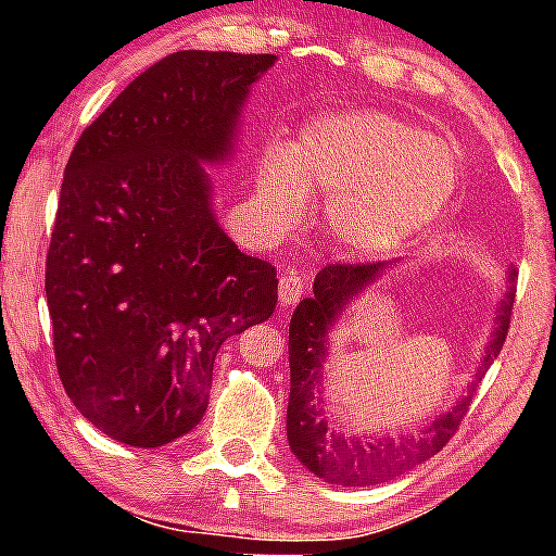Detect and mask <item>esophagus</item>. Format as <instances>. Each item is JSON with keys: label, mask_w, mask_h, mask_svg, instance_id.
<instances>
[{"label": "esophagus", "mask_w": 556, "mask_h": 556, "mask_svg": "<svg viewBox=\"0 0 556 556\" xmlns=\"http://www.w3.org/2000/svg\"><path fill=\"white\" fill-rule=\"evenodd\" d=\"M303 288H306V283H303V278L299 276V273H293V270L283 273V276H280V280H278V301H280V306H286V308L295 306V303L301 301Z\"/></svg>", "instance_id": "1"}]
</instances>
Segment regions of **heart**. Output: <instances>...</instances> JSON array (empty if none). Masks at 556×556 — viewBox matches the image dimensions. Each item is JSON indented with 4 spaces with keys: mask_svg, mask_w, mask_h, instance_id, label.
<instances>
[{
    "mask_svg": "<svg viewBox=\"0 0 556 556\" xmlns=\"http://www.w3.org/2000/svg\"><path fill=\"white\" fill-rule=\"evenodd\" d=\"M460 181L451 143L382 111L316 116L291 149L270 147L261 197L276 223H295L308 192L329 197L326 227L359 257L392 253L435 223Z\"/></svg>",
    "mask_w": 556,
    "mask_h": 556,
    "instance_id": "1",
    "label": "heart"
}]
</instances>
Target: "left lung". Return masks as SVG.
Segmentation results:
<instances>
[{
    "instance_id": "1",
    "label": "left lung",
    "mask_w": 556,
    "mask_h": 556,
    "mask_svg": "<svg viewBox=\"0 0 556 556\" xmlns=\"http://www.w3.org/2000/svg\"><path fill=\"white\" fill-rule=\"evenodd\" d=\"M384 268L387 263L326 265L314 280V295L299 303L291 326H288V364H291V394H288L286 415L288 443H291L295 458L311 473L337 485L384 483L435 455L460 428V420L466 417L470 400H473L476 384L481 382L485 369L498 356L506 341L508 324H511L516 270L508 273V293L498 306L496 326H493L481 367L468 387V394L455 402L451 413L435 417L417 438L407 435L392 440L390 435H377L367 440L364 435H344V430L333 428L326 420V409L316 397L321 392V369L326 354H329L326 337L337 318L346 311L349 301L359 299L364 288L379 280Z\"/></svg>"
}]
</instances>
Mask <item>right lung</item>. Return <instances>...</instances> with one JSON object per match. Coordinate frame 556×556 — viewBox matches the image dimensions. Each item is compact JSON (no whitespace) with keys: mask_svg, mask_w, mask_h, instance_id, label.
<instances>
[{"mask_svg":"<svg viewBox=\"0 0 556 556\" xmlns=\"http://www.w3.org/2000/svg\"><path fill=\"white\" fill-rule=\"evenodd\" d=\"M276 60L172 52L67 159L45 270L55 364L118 443L162 447L197 428L217 349L276 308V268L227 238L202 166L230 159L250 86Z\"/></svg>","mask_w":556,"mask_h":556,"instance_id":"right-lung-1","label":"right lung"}]
</instances>
